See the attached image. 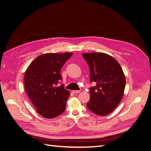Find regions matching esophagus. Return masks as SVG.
<instances>
[{"label": "esophagus", "mask_w": 151, "mask_h": 151, "mask_svg": "<svg viewBox=\"0 0 151 151\" xmlns=\"http://www.w3.org/2000/svg\"><path fill=\"white\" fill-rule=\"evenodd\" d=\"M81 92V91L80 90H78V91H76V90H74V91H73V93H74V94H78V93H80Z\"/></svg>", "instance_id": "1"}]
</instances>
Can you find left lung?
I'll return each mask as SVG.
<instances>
[{
  "instance_id": "8db88e82",
  "label": "left lung",
  "mask_w": 151,
  "mask_h": 151,
  "mask_svg": "<svg viewBox=\"0 0 151 151\" xmlns=\"http://www.w3.org/2000/svg\"><path fill=\"white\" fill-rule=\"evenodd\" d=\"M90 69V81L96 86L89 89L90 100L86 104L92 112L107 115L121 102L125 88V76L114 57L102 52L82 54Z\"/></svg>"
}]
</instances>
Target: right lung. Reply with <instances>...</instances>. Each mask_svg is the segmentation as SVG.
Here are the masks:
<instances>
[{"instance_id":"1","label":"right lung","mask_w":151,"mask_h":151,"mask_svg":"<svg viewBox=\"0 0 151 151\" xmlns=\"http://www.w3.org/2000/svg\"><path fill=\"white\" fill-rule=\"evenodd\" d=\"M73 55L71 52L47 53L38 56L25 71L24 88L37 112L47 119L62 114L70 94L61 84L60 70Z\"/></svg>"}]
</instances>
